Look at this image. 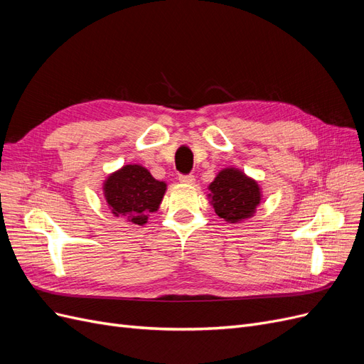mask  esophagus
Here are the masks:
<instances>
[{
	"label": "esophagus",
	"mask_w": 364,
	"mask_h": 364,
	"mask_svg": "<svg viewBox=\"0 0 364 364\" xmlns=\"http://www.w3.org/2000/svg\"><path fill=\"white\" fill-rule=\"evenodd\" d=\"M179 181H181L182 183H186V185H193V183L196 182V178L193 176V174H181Z\"/></svg>",
	"instance_id": "34e87169"
}]
</instances>
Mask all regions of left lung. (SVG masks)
Returning <instances> with one entry per match:
<instances>
[{
    "label": "left lung",
    "instance_id": "8db88e82",
    "mask_svg": "<svg viewBox=\"0 0 364 364\" xmlns=\"http://www.w3.org/2000/svg\"><path fill=\"white\" fill-rule=\"evenodd\" d=\"M208 190L209 203L215 214L230 224L252 218L262 200L259 183L235 167L218 171Z\"/></svg>",
    "mask_w": 364,
    "mask_h": 364
}]
</instances>
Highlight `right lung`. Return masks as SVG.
Returning <instances> with one entry per match:
<instances>
[{"instance_id": "right-lung-1", "label": "right lung", "mask_w": 364, "mask_h": 364, "mask_svg": "<svg viewBox=\"0 0 364 364\" xmlns=\"http://www.w3.org/2000/svg\"><path fill=\"white\" fill-rule=\"evenodd\" d=\"M102 191L112 215L143 225L149 214L158 210L167 183L156 181L140 164H128L109 174Z\"/></svg>"}]
</instances>
